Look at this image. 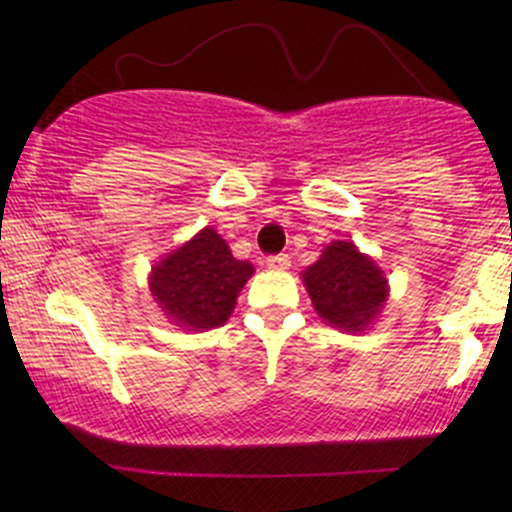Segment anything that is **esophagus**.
<instances>
[{
	"label": "esophagus",
	"instance_id": "1",
	"mask_svg": "<svg viewBox=\"0 0 512 512\" xmlns=\"http://www.w3.org/2000/svg\"><path fill=\"white\" fill-rule=\"evenodd\" d=\"M267 267L272 269V272H286V269L291 267V257L289 255H272V257H267Z\"/></svg>",
	"mask_w": 512,
	"mask_h": 512
}]
</instances>
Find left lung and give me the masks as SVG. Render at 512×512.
Returning <instances> with one entry per match:
<instances>
[{
	"label": "left lung",
	"mask_w": 512,
	"mask_h": 512,
	"mask_svg": "<svg viewBox=\"0 0 512 512\" xmlns=\"http://www.w3.org/2000/svg\"><path fill=\"white\" fill-rule=\"evenodd\" d=\"M301 279L322 322L346 334L370 330L390 298L383 269L351 240H332Z\"/></svg>",
	"instance_id": "8db88e82"
}]
</instances>
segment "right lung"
Masks as SVG:
<instances>
[{
    "mask_svg": "<svg viewBox=\"0 0 512 512\" xmlns=\"http://www.w3.org/2000/svg\"><path fill=\"white\" fill-rule=\"evenodd\" d=\"M252 274L255 267L236 260L226 240L207 226L151 267L149 291L175 327L207 332L231 317Z\"/></svg>",
    "mask_w": 512,
    "mask_h": 512,
    "instance_id": "add662e5",
    "label": "right lung"
}]
</instances>
